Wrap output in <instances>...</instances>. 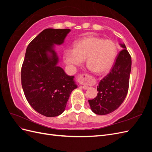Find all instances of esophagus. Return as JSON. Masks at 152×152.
Returning <instances> with one entry per match:
<instances>
[{
    "label": "esophagus",
    "instance_id": "1",
    "mask_svg": "<svg viewBox=\"0 0 152 152\" xmlns=\"http://www.w3.org/2000/svg\"><path fill=\"white\" fill-rule=\"evenodd\" d=\"M85 78H86V77L84 75H82V74L78 76V79H79V80H83L85 79ZM81 87L83 89H87L89 88V87L87 86H81Z\"/></svg>",
    "mask_w": 152,
    "mask_h": 152
}]
</instances>
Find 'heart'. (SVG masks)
Instances as JSON below:
<instances>
[{"label":"heart","mask_w":152,"mask_h":152,"mask_svg":"<svg viewBox=\"0 0 152 152\" xmlns=\"http://www.w3.org/2000/svg\"><path fill=\"white\" fill-rule=\"evenodd\" d=\"M117 56V45L112 40L90 36L78 40L73 50H66L64 59L71 67L80 65L86 59L90 70L102 74L111 69Z\"/></svg>","instance_id":"obj_1"}]
</instances>
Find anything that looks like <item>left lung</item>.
<instances>
[{"label": "left lung", "mask_w": 152, "mask_h": 152, "mask_svg": "<svg viewBox=\"0 0 152 152\" xmlns=\"http://www.w3.org/2000/svg\"><path fill=\"white\" fill-rule=\"evenodd\" d=\"M123 50L118 53L112 70L99 82L98 93L89 100L92 111L97 115H107L117 110L125 99L129 84L131 57L124 44H120Z\"/></svg>", "instance_id": "obj_1"}]
</instances>
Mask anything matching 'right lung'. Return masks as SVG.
<instances>
[{
    "label": "right lung",
    "mask_w": 152,
    "mask_h": 152,
    "mask_svg": "<svg viewBox=\"0 0 152 152\" xmlns=\"http://www.w3.org/2000/svg\"><path fill=\"white\" fill-rule=\"evenodd\" d=\"M70 29L44 30L28 44L21 67V85L26 100L36 112L52 117L65 111L74 77L58 66L54 44L61 45Z\"/></svg>",
    "instance_id": "obj_1"
}]
</instances>
